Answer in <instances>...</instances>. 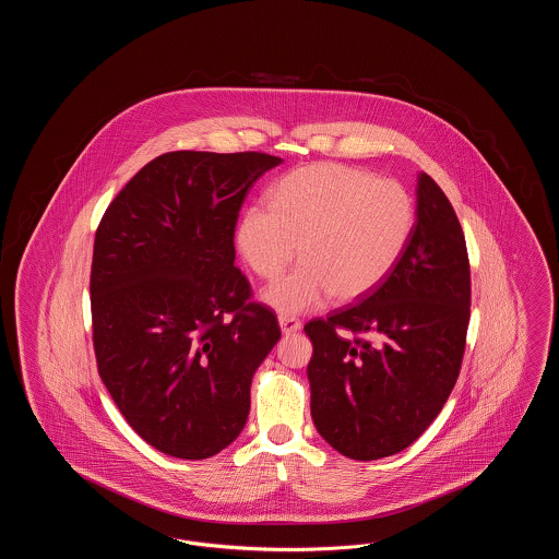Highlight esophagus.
I'll list each match as a JSON object with an SVG mask.
<instances>
[{
    "mask_svg": "<svg viewBox=\"0 0 559 559\" xmlns=\"http://www.w3.org/2000/svg\"><path fill=\"white\" fill-rule=\"evenodd\" d=\"M278 324H281V329H283L285 335L297 333V331L301 329V320L289 317V314H281V317H278Z\"/></svg>",
    "mask_w": 559,
    "mask_h": 559,
    "instance_id": "1",
    "label": "esophagus"
}]
</instances>
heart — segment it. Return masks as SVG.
Masks as SVG:
<instances>
[{
    "label": "heart",
    "instance_id": "obj_1",
    "mask_svg": "<svg viewBox=\"0 0 559 559\" xmlns=\"http://www.w3.org/2000/svg\"><path fill=\"white\" fill-rule=\"evenodd\" d=\"M413 226L415 203L399 180L314 163L283 176L270 190V207L242 213L237 245L266 281L301 255L304 264L264 295L274 310L299 314L331 295L352 304L374 292L399 264Z\"/></svg>",
    "mask_w": 559,
    "mask_h": 559
}]
</instances>
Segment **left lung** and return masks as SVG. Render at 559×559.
<instances>
[{
    "instance_id": "left-lung-1",
    "label": "left lung",
    "mask_w": 559,
    "mask_h": 559,
    "mask_svg": "<svg viewBox=\"0 0 559 559\" xmlns=\"http://www.w3.org/2000/svg\"><path fill=\"white\" fill-rule=\"evenodd\" d=\"M469 306L463 228L442 188L419 174L417 222L399 264L358 304L304 326L320 436L356 461L411 447L451 396Z\"/></svg>"
}]
</instances>
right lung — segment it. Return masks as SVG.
Segmentation results:
<instances>
[{"instance_id":"obj_1","label":"right lung","mask_w":559,"mask_h":559,"mask_svg":"<svg viewBox=\"0 0 559 559\" xmlns=\"http://www.w3.org/2000/svg\"><path fill=\"white\" fill-rule=\"evenodd\" d=\"M266 153L174 151L146 163L103 215L90 274L92 342L133 431L178 459L226 449L251 377L281 340L235 266V228Z\"/></svg>"}]
</instances>
